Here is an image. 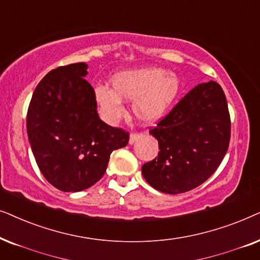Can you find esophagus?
Masks as SVG:
<instances>
[{
  "mask_svg": "<svg viewBox=\"0 0 260 260\" xmlns=\"http://www.w3.org/2000/svg\"><path fill=\"white\" fill-rule=\"evenodd\" d=\"M140 137H141L140 133H132V134H131V137H129V144L133 145L138 139H139Z\"/></svg>",
  "mask_w": 260,
  "mask_h": 260,
  "instance_id": "obj_1",
  "label": "esophagus"
}]
</instances>
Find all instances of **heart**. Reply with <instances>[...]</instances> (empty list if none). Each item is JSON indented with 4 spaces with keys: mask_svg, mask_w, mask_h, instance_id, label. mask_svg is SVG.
Listing matches in <instances>:
<instances>
[{
    "mask_svg": "<svg viewBox=\"0 0 260 260\" xmlns=\"http://www.w3.org/2000/svg\"><path fill=\"white\" fill-rule=\"evenodd\" d=\"M112 87L98 85L94 100L107 122H114L123 113L122 101H132L134 115L144 123L160 120L179 91V79L161 68H141L116 72Z\"/></svg>",
    "mask_w": 260,
    "mask_h": 260,
    "instance_id": "b5f03b06",
    "label": "heart"
}]
</instances>
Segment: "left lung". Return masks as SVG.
Masks as SVG:
<instances>
[{"instance_id":"left-lung-1","label":"left lung","mask_w":260,"mask_h":260,"mask_svg":"<svg viewBox=\"0 0 260 260\" xmlns=\"http://www.w3.org/2000/svg\"><path fill=\"white\" fill-rule=\"evenodd\" d=\"M159 153L141 168L151 186L181 193L206 182L222 161L231 139L226 96L216 82L201 83L150 131Z\"/></svg>"}]
</instances>
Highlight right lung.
<instances>
[{
	"mask_svg": "<svg viewBox=\"0 0 260 260\" xmlns=\"http://www.w3.org/2000/svg\"><path fill=\"white\" fill-rule=\"evenodd\" d=\"M85 63L48 72L34 90L27 134L41 174L65 192L88 189L105 175L110 153L129 133L100 119Z\"/></svg>",
	"mask_w": 260,
	"mask_h": 260,
	"instance_id": "right-lung-1",
	"label": "right lung"
}]
</instances>
